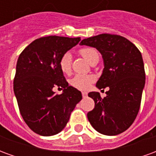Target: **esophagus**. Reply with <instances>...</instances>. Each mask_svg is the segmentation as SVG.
Listing matches in <instances>:
<instances>
[{"label":"esophagus","mask_w":156,"mask_h":156,"mask_svg":"<svg viewBox=\"0 0 156 156\" xmlns=\"http://www.w3.org/2000/svg\"><path fill=\"white\" fill-rule=\"evenodd\" d=\"M82 95H83V97L84 98V97H86V96L88 95V93H87V92H82Z\"/></svg>","instance_id":"esophagus-1"}]
</instances>
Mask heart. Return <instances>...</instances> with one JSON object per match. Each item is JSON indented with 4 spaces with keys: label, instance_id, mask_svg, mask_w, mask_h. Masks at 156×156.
Instances as JSON below:
<instances>
[{
    "label": "heart",
    "instance_id": "heart-1",
    "mask_svg": "<svg viewBox=\"0 0 156 156\" xmlns=\"http://www.w3.org/2000/svg\"><path fill=\"white\" fill-rule=\"evenodd\" d=\"M79 54L83 58H84L91 64L94 63L96 61H98L99 53L94 48L86 47L81 48L79 51ZM59 68L61 71L65 74H69L72 71V56L69 52H65L59 60ZM95 81V77L93 75L77 74L70 80V84L75 88L80 90L88 89L90 85Z\"/></svg>",
    "mask_w": 156,
    "mask_h": 156
}]
</instances>
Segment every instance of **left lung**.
<instances>
[{"label":"left lung","mask_w":156,"mask_h":156,"mask_svg":"<svg viewBox=\"0 0 156 156\" xmlns=\"http://www.w3.org/2000/svg\"><path fill=\"white\" fill-rule=\"evenodd\" d=\"M80 44L101 52L105 68L96 86L109 88L104 98L98 92L88 94L95 104L88 113V121L103 134H121L134 123L140 107L145 83L141 52L130 41L116 34H99L83 39Z\"/></svg>","instance_id":"8db88e82"}]
</instances>
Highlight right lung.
<instances>
[{
  "mask_svg": "<svg viewBox=\"0 0 156 156\" xmlns=\"http://www.w3.org/2000/svg\"><path fill=\"white\" fill-rule=\"evenodd\" d=\"M80 37L48 36L36 39L20 54L13 88L23 120L36 134L51 136L63 129L72 111L82 99L81 92L68 86L59 68L65 52ZM54 87L62 88L55 94Z\"/></svg>",
  "mask_w": 156,
  "mask_h": 156,
  "instance_id": "obj_1",
  "label": "right lung"
}]
</instances>
